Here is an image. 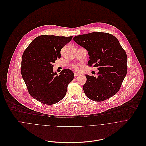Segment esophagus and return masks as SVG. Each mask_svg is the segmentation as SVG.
Instances as JSON below:
<instances>
[{"instance_id":"34e87169","label":"esophagus","mask_w":146,"mask_h":146,"mask_svg":"<svg viewBox=\"0 0 146 146\" xmlns=\"http://www.w3.org/2000/svg\"><path fill=\"white\" fill-rule=\"evenodd\" d=\"M79 75H80V74H79V73H78V72H74V76H79Z\"/></svg>"}]
</instances>
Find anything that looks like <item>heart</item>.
Listing matches in <instances>:
<instances>
[{"label": "heart", "mask_w": 146, "mask_h": 146, "mask_svg": "<svg viewBox=\"0 0 146 146\" xmlns=\"http://www.w3.org/2000/svg\"><path fill=\"white\" fill-rule=\"evenodd\" d=\"M75 69L76 70H79V67L78 66H75Z\"/></svg>", "instance_id": "1"}]
</instances>
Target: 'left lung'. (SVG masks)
Instances as JSON below:
<instances>
[{"mask_svg":"<svg viewBox=\"0 0 146 146\" xmlns=\"http://www.w3.org/2000/svg\"><path fill=\"white\" fill-rule=\"evenodd\" d=\"M88 52L89 66L97 67V77L85 75V95L91 100L101 102L116 94L127 73V56L117 39L106 33L93 32L74 38Z\"/></svg>","mask_w":146,"mask_h":146,"instance_id":"1","label":"left lung"}]
</instances>
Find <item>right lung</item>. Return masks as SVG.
Wrapping results in <instances>:
<instances>
[{"mask_svg": "<svg viewBox=\"0 0 146 146\" xmlns=\"http://www.w3.org/2000/svg\"><path fill=\"white\" fill-rule=\"evenodd\" d=\"M72 36L41 35L36 37L24 51L21 74L30 96L43 104H53L65 96L74 72L65 68L58 75L53 63L61 58V50Z\"/></svg>", "mask_w": 146, "mask_h": 146, "instance_id": "obj_1", "label": "right lung"}]
</instances>
